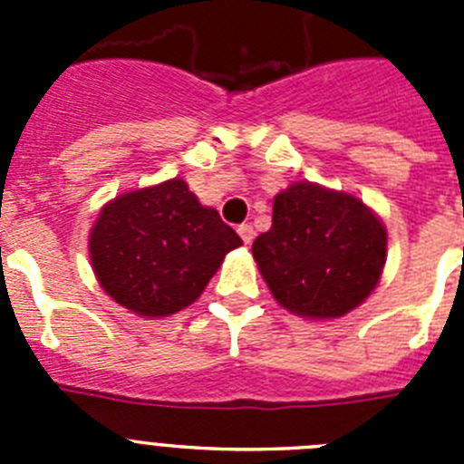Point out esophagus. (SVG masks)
I'll list each match as a JSON object with an SVG mask.
<instances>
[{
	"label": "esophagus",
	"instance_id": "34e87169",
	"mask_svg": "<svg viewBox=\"0 0 464 464\" xmlns=\"http://www.w3.org/2000/svg\"><path fill=\"white\" fill-rule=\"evenodd\" d=\"M237 232H239V237L244 239V244H251L253 237H256V229H253L251 223H241L239 227H237Z\"/></svg>",
	"mask_w": 464,
	"mask_h": 464
}]
</instances>
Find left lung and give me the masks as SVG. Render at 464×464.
Returning <instances> with one entry per match:
<instances>
[{"label": "left lung", "mask_w": 464, "mask_h": 464, "mask_svg": "<svg viewBox=\"0 0 464 464\" xmlns=\"http://www.w3.org/2000/svg\"><path fill=\"white\" fill-rule=\"evenodd\" d=\"M385 248L383 223L358 197L299 181L274 197L272 227L253 241V257L283 309L339 318L376 288Z\"/></svg>", "instance_id": "left-lung-1"}]
</instances>
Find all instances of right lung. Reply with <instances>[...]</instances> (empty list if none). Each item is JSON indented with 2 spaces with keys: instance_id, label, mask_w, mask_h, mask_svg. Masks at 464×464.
I'll return each mask as SVG.
<instances>
[{
  "instance_id": "1",
  "label": "right lung",
  "mask_w": 464,
  "mask_h": 464,
  "mask_svg": "<svg viewBox=\"0 0 464 464\" xmlns=\"http://www.w3.org/2000/svg\"><path fill=\"white\" fill-rule=\"evenodd\" d=\"M239 235L202 207L183 179L125 192L104 204L90 229V262L109 297L162 318L204 293Z\"/></svg>"
}]
</instances>
